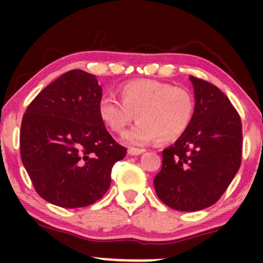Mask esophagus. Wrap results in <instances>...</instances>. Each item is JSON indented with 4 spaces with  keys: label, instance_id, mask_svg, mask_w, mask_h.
Listing matches in <instances>:
<instances>
[{
    "label": "esophagus",
    "instance_id": "34e87169",
    "mask_svg": "<svg viewBox=\"0 0 263 263\" xmlns=\"http://www.w3.org/2000/svg\"><path fill=\"white\" fill-rule=\"evenodd\" d=\"M144 149L143 148H135V147H129L128 148V155L129 156H138L141 153H143Z\"/></svg>",
    "mask_w": 263,
    "mask_h": 263
}]
</instances>
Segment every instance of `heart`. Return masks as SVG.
Listing matches in <instances>:
<instances>
[{
    "label": "heart",
    "instance_id": "b5f03b06",
    "mask_svg": "<svg viewBox=\"0 0 263 263\" xmlns=\"http://www.w3.org/2000/svg\"><path fill=\"white\" fill-rule=\"evenodd\" d=\"M120 96L121 101L114 96H104L99 102V115L111 131L119 134L136 117L140 122L125 134V140L131 144L177 140L194 116L192 93L168 83L132 80L120 87Z\"/></svg>",
    "mask_w": 263,
    "mask_h": 263
}]
</instances>
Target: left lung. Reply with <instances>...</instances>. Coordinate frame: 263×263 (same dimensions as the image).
Returning a JSON list of instances; mask_svg holds the SVG:
<instances>
[{
	"mask_svg": "<svg viewBox=\"0 0 263 263\" xmlns=\"http://www.w3.org/2000/svg\"><path fill=\"white\" fill-rule=\"evenodd\" d=\"M195 111L186 131L163 149L155 177L157 195L174 210L198 211L221 198L241 165L242 125L228 96L209 81L190 77Z\"/></svg>",
	"mask_w": 263,
	"mask_h": 263,
	"instance_id": "8db88e82",
	"label": "left lung"
}]
</instances>
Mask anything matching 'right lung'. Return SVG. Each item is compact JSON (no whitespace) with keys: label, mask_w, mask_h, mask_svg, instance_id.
<instances>
[{"label":"right lung","mask_w":263,"mask_h":263,"mask_svg":"<svg viewBox=\"0 0 263 263\" xmlns=\"http://www.w3.org/2000/svg\"><path fill=\"white\" fill-rule=\"evenodd\" d=\"M102 89L74 69L45 86L23 115L21 158L39 197L62 208H83L104 197L111 171L127 149L99 115Z\"/></svg>","instance_id":"obj_1"}]
</instances>
